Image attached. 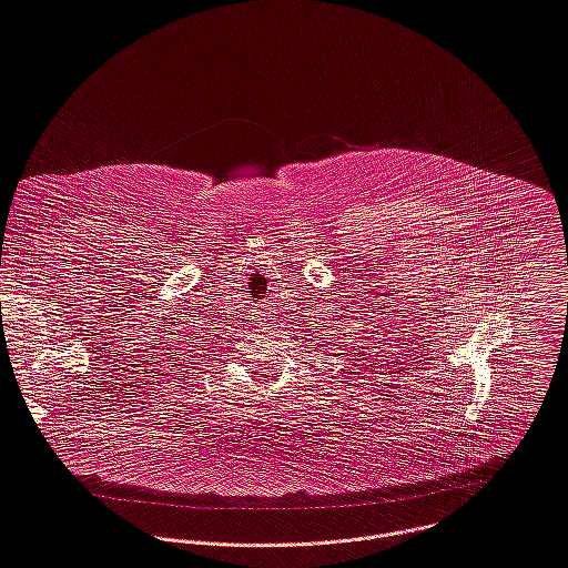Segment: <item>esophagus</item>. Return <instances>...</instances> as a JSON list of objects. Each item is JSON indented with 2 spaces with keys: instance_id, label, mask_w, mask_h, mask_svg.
I'll use <instances>...</instances> for the list:
<instances>
[{
  "instance_id": "1",
  "label": "esophagus",
  "mask_w": 568,
  "mask_h": 568,
  "mask_svg": "<svg viewBox=\"0 0 568 568\" xmlns=\"http://www.w3.org/2000/svg\"><path fill=\"white\" fill-rule=\"evenodd\" d=\"M264 320H266V317H264Z\"/></svg>"
}]
</instances>
